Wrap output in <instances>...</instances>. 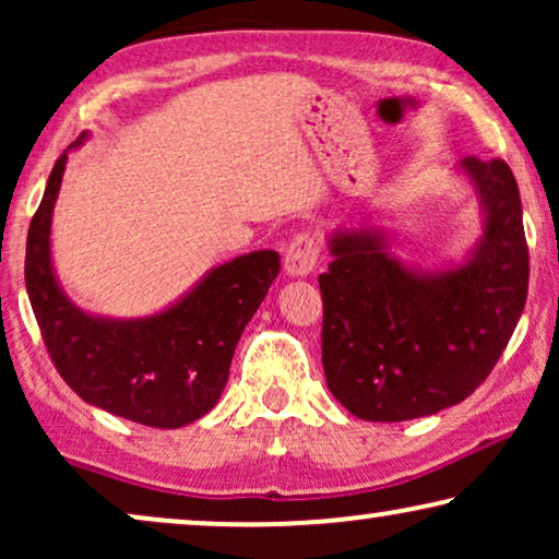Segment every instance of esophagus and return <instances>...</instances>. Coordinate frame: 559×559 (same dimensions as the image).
<instances>
[{"label":"esophagus","mask_w":559,"mask_h":559,"mask_svg":"<svg viewBox=\"0 0 559 559\" xmlns=\"http://www.w3.org/2000/svg\"><path fill=\"white\" fill-rule=\"evenodd\" d=\"M318 259H320V241L316 236L308 231L295 234L293 241H289L285 249V270L287 274H293V277H305V274L316 270Z\"/></svg>","instance_id":"34e87169"}]
</instances>
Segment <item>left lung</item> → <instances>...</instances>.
Wrapping results in <instances>:
<instances>
[{
  "label": "left lung",
  "mask_w": 559,
  "mask_h": 559,
  "mask_svg": "<svg viewBox=\"0 0 559 559\" xmlns=\"http://www.w3.org/2000/svg\"><path fill=\"white\" fill-rule=\"evenodd\" d=\"M461 167L486 211L484 239L457 270L419 274L377 231L331 239L323 295V369L335 400L371 423H404L463 402L484 384L524 312L530 249L522 198L503 159Z\"/></svg>",
  "instance_id": "8db88e82"
}]
</instances>
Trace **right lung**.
Returning a JSON list of instances; mask_svg holds the SVG:
<instances>
[{"mask_svg": "<svg viewBox=\"0 0 559 559\" xmlns=\"http://www.w3.org/2000/svg\"><path fill=\"white\" fill-rule=\"evenodd\" d=\"M81 142V140H79ZM66 152L27 231L25 285L45 348L83 402L173 430L213 409L243 328L280 274L277 251H251L213 270L193 293L142 320L91 318L60 293L50 264V216Z\"/></svg>", "mask_w": 559, "mask_h": 559, "instance_id": "right-lung-1", "label": "right lung"}]
</instances>
